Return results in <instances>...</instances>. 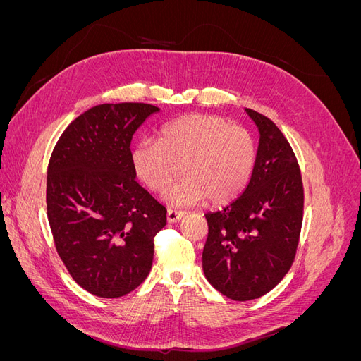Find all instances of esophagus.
I'll return each mask as SVG.
<instances>
[{"mask_svg":"<svg viewBox=\"0 0 361 361\" xmlns=\"http://www.w3.org/2000/svg\"><path fill=\"white\" fill-rule=\"evenodd\" d=\"M187 214V212H183V211H176V209H169L167 211V221L169 223H176V221H179L180 218Z\"/></svg>","mask_w":361,"mask_h":361,"instance_id":"1","label":"esophagus"}]
</instances>
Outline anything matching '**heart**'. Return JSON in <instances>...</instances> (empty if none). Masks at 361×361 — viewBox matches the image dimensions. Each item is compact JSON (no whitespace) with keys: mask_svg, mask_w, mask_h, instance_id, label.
Wrapping results in <instances>:
<instances>
[{"mask_svg":"<svg viewBox=\"0 0 361 361\" xmlns=\"http://www.w3.org/2000/svg\"><path fill=\"white\" fill-rule=\"evenodd\" d=\"M130 159L138 180L154 192L164 191L181 167L184 178L164 192L169 204L187 206L204 197L224 204L250 182L256 145L245 128L199 113L164 125L158 141H141Z\"/></svg>","mask_w":361,"mask_h":361,"instance_id":"1","label":"heart"}]
</instances>
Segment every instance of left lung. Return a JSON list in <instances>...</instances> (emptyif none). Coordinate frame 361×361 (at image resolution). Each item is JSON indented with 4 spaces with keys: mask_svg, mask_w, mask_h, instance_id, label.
Segmentation results:
<instances>
[{
    "mask_svg": "<svg viewBox=\"0 0 361 361\" xmlns=\"http://www.w3.org/2000/svg\"><path fill=\"white\" fill-rule=\"evenodd\" d=\"M245 111L260 134L253 174L236 200L204 215V276L235 301L262 297L288 274L304 209L301 171L289 141L272 120Z\"/></svg>",
    "mask_w": 361,
    "mask_h": 361,
    "instance_id": "1",
    "label": "left lung"
}]
</instances>
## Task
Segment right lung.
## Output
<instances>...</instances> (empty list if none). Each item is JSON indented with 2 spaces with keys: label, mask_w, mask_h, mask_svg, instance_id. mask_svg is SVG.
<instances>
[{
  "label": "right lung",
  "mask_w": 361,
  "mask_h": 361,
  "mask_svg": "<svg viewBox=\"0 0 361 361\" xmlns=\"http://www.w3.org/2000/svg\"><path fill=\"white\" fill-rule=\"evenodd\" d=\"M159 108L102 104L76 117L48 166L47 209L57 253L78 285L101 298L149 276L167 211L135 180L130 140Z\"/></svg>",
  "instance_id": "right-lung-1"
}]
</instances>
